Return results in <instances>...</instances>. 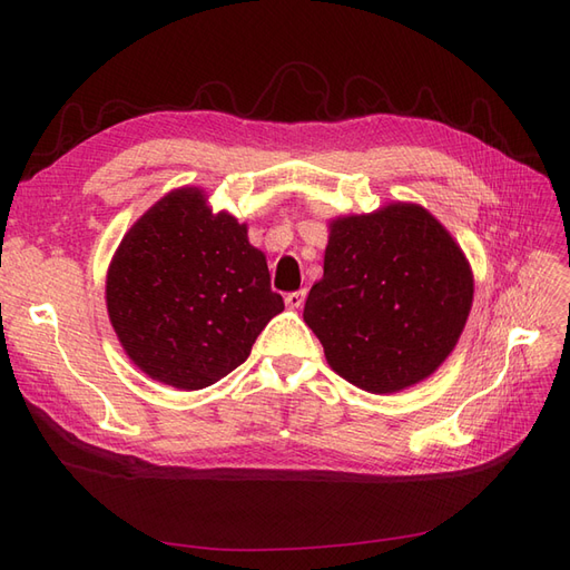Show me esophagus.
Segmentation results:
<instances>
[{
  "mask_svg": "<svg viewBox=\"0 0 570 570\" xmlns=\"http://www.w3.org/2000/svg\"><path fill=\"white\" fill-rule=\"evenodd\" d=\"M304 299H306V289L287 292V295H285V304H287L289 308H299V306L304 304Z\"/></svg>",
  "mask_w": 570,
  "mask_h": 570,
  "instance_id": "34e87169",
  "label": "esophagus"
}]
</instances>
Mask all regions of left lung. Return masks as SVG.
Here are the masks:
<instances>
[{
	"label": "left lung",
	"instance_id": "1",
	"mask_svg": "<svg viewBox=\"0 0 570 570\" xmlns=\"http://www.w3.org/2000/svg\"><path fill=\"white\" fill-rule=\"evenodd\" d=\"M473 304L452 235L416 204L337 218L304 321L344 381L375 394L421 383L450 356Z\"/></svg>",
	"mask_w": 570,
	"mask_h": 570
}]
</instances>
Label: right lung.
Listing matches in <instances>:
<instances>
[{"label":"right lung","instance_id":"right-lung-1","mask_svg":"<svg viewBox=\"0 0 570 570\" xmlns=\"http://www.w3.org/2000/svg\"><path fill=\"white\" fill-rule=\"evenodd\" d=\"M107 306L128 356L154 381L209 387L252 352L285 304L266 256L230 214H212L195 187L166 195L120 243Z\"/></svg>","mask_w":570,"mask_h":570}]
</instances>
